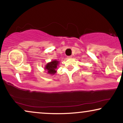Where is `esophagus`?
<instances>
[{"instance_id":"1","label":"esophagus","mask_w":123,"mask_h":123,"mask_svg":"<svg viewBox=\"0 0 123 123\" xmlns=\"http://www.w3.org/2000/svg\"><path fill=\"white\" fill-rule=\"evenodd\" d=\"M72 56H67V58L68 59H70V58H72Z\"/></svg>"}]
</instances>
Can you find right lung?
Returning <instances> with one entry per match:
<instances>
[{"instance_id": "1", "label": "right lung", "mask_w": 123, "mask_h": 123, "mask_svg": "<svg viewBox=\"0 0 123 123\" xmlns=\"http://www.w3.org/2000/svg\"><path fill=\"white\" fill-rule=\"evenodd\" d=\"M59 64V62L57 60H53L50 63H49L46 64L45 67V70L48 71V73L54 74L56 73V69L57 68V65Z\"/></svg>"}]
</instances>
